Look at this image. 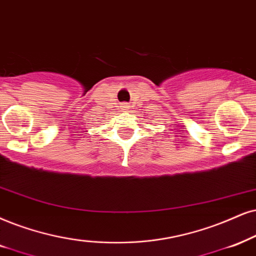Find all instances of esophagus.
Segmentation results:
<instances>
[{"mask_svg":"<svg viewBox=\"0 0 256 256\" xmlns=\"http://www.w3.org/2000/svg\"><path fill=\"white\" fill-rule=\"evenodd\" d=\"M122 108H124V110H128V104H126V102H124V104L122 105Z\"/></svg>","mask_w":256,"mask_h":256,"instance_id":"esophagus-1","label":"esophagus"}]
</instances>
